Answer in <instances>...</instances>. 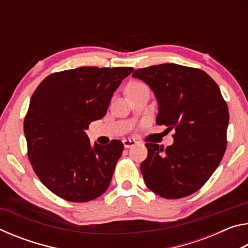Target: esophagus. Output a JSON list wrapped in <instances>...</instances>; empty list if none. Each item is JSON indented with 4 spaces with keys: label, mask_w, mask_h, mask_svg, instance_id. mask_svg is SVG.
Instances as JSON below:
<instances>
[{
    "label": "esophagus",
    "mask_w": 248,
    "mask_h": 248,
    "mask_svg": "<svg viewBox=\"0 0 248 248\" xmlns=\"http://www.w3.org/2000/svg\"><path fill=\"white\" fill-rule=\"evenodd\" d=\"M123 143L124 145V148L128 149V148H131V146H133L137 143V142H136V140H132V139H124Z\"/></svg>",
    "instance_id": "1"
}]
</instances>
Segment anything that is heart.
<instances>
[{"label":"heart","instance_id":"heart-1","mask_svg":"<svg viewBox=\"0 0 248 248\" xmlns=\"http://www.w3.org/2000/svg\"><path fill=\"white\" fill-rule=\"evenodd\" d=\"M144 87H148L145 85L144 83L139 82V81H133V82H130L127 87H125V93L129 94V93H132V92H136V91H139L141 89H144Z\"/></svg>","mask_w":248,"mask_h":248}]
</instances>
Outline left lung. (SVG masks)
<instances>
[{
    "label": "left lung",
    "instance_id": "8db88e82",
    "mask_svg": "<svg viewBox=\"0 0 248 248\" xmlns=\"http://www.w3.org/2000/svg\"><path fill=\"white\" fill-rule=\"evenodd\" d=\"M158 103L156 124L175 129L170 146L145 143L141 173L150 190L179 199L199 190L226 150L229 108L217 84L200 69L165 63L138 69Z\"/></svg>",
    "mask_w": 248,
    "mask_h": 248
}]
</instances>
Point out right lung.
<instances>
[{
  "mask_svg": "<svg viewBox=\"0 0 248 248\" xmlns=\"http://www.w3.org/2000/svg\"><path fill=\"white\" fill-rule=\"evenodd\" d=\"M133 68L82 66L48 75L31 98L24 120L29 162L50 191L87 202L107 190L124 143L92 148L85 130L102 119L121 81Z\"/></svg>",
  "mask_w": 248,
  "mask_h": 248,
  "instance_id": "right-lung-1",
  "label": "right lung"
}]
</instances>
